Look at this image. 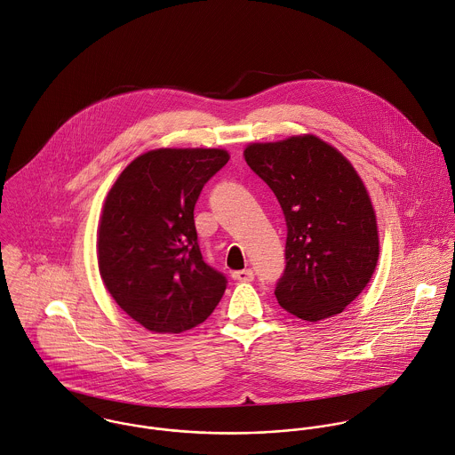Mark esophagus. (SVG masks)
Here are the masks:
<instances>
[{
	"instance_id": "1",
	"label": "esophagus",
	"mask_w": 455,
	"mask_h": 455,
	"mask_svg": "<svg viewBox=\"0 0 455 455\" xmlns=\"http://www.w3.org/2000/svg\"><path fill=\"white\" fill-rule=\"evenodd\" d=\"M231 277H233L235 281L249 283V281H252V279H254V272H252L251 268H243V270H235V272L231 274Z\"/></svg>"
}]
</instances>
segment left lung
<instances>
[{
  "label": "left lung",
  "instance_id": "obj_1",
  "mask_svg": "<svg viewBox=\"0 0 455 455\" xmlns=\"http://www.w3.org/2000/svg\"><path fill=\"white\" fill-rule=\"evenodd\" d=\"M243 156L275 194L288 228L286 267L274 291L279 306L307 322L341 313L379 259L375 212L361 178L315 135L251 144Z\"/></svg>",
  "mask_w": 455,
  "mask_h": 455
}]
</instances>
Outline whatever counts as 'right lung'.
I'll return each mask as SVG.
<instances>
[{"instance_id": "right-lung-1", "label": "right lung", "mask_w": 455, "mask_h": 455, "mask_svg": "<svg viewBox=\"0 0 455 455\" xmlns=\"http://www.w3.org/2000/svg\"><path fill=\"white\" fill-rule=\"evenodd\" d=\"M224 149H155L135 158L107 196L98 235L101 279L114 300L153 332H183L220 302L228 279L204 263L194 222Z\"/></svg>"}]
</instances>
